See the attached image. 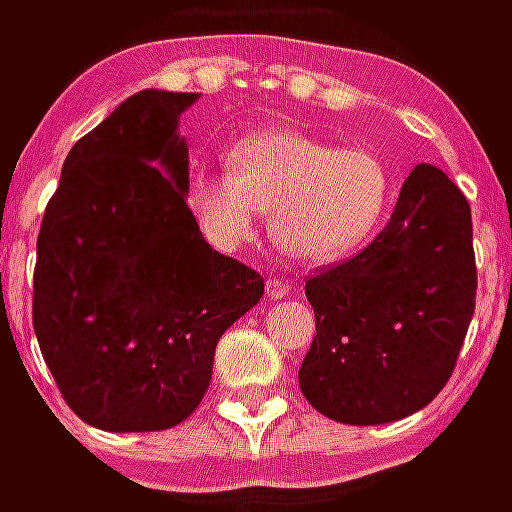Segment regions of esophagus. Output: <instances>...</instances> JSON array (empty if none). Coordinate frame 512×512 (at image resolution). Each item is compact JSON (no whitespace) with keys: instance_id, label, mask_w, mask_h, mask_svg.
<instances>
[{"instance_id":"1","label":"esophagus","mask_w":512,"mask_h":512,"mask_svg":"<svg viewBox=\"0 0 512 512\" xmlns=\"http://www.w3.org/2000/svg\"><path fill=\"white\" fill-rule=\"evenodd\" d=\"M265 291H268V299H282V296L291 294V285L285 282V279H268V285H265Z\"/></svg>"}]
</instances>
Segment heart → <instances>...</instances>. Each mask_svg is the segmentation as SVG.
I'll list each match as a JSON object with an SVG mask.
<instances>
[{
    "label": "heart",
    "mask_w": 512,
    "mask_h": 512,
    "mask_svg": "<svg viewBox=\"0 0 512 512\" xmlns=\"http://www.w3.org/2000/svg\"><path fill=\"white\" fill-rule=\"evenodd\" d=\"M395 198V169L383 155L299 129L247 135L227 152V169L195 167L184 187L198 233L216 250L244 247L268 213L273 242L308 265L343 262L363 250Z\"/></svg>",
    "instance_id": "obj_1"
}]
</instances>
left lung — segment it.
Segmentation results:
<instances>
[{
    "label": "left lung",
    "instance_id": "left-lung-1",
    "mask_svg": "<svg viewBox=\"0 0 512 512\" xmlns=\"http://www.w3.org/2000/svg\"><path fill=\"white\" fill-rule=\"evenodd\" d=\"M475 285L470 204L441 169L418 164L380 236L305 282L317 317L299 369L305 400L354 426L415 415L452 377Z\"/></svg>",
    "mask_w": 512,
    "mask_h": 512
}]
</instances>
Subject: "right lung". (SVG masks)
<instances>
[{
	"mask_svg": "<svg viewBox=\"0 0 512 512\" xmlns=\"http://www.w3.org/2000/svg\"><path fill=\"white\" fill-rule=\"evenodd\" d=\"M195 94L146 89L71 146L37 239L34 331L77 418L106 432L187 421L218 337L265 294L204 242L178 120Z\"/></svg>",
	"mask_w": 512,
	"mask_h": 512,
	"instance_id": "obj_1",
	"label": "right lung"
}]
</instances>
